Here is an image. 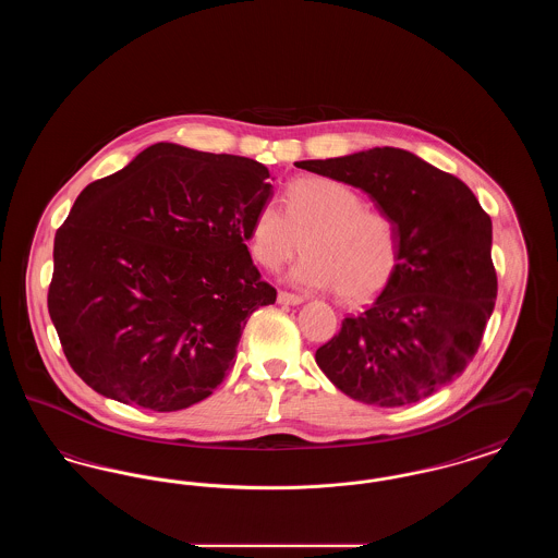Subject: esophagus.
Masks as SVG:
<instances>
[{
  "label": "esophagus",
  "instance_id": "esophagus-1",
  "mask_svg": "<svg viewBox=\"0 0 558 558\" xmlns=\"http://www.w3.org/2000/svg\"><path fill=\"white\" fill-rule=\"evenodd\" d=\"M278 303L299 305V303H303V296H301V294H294V292L280 291L278 292Z\"/></svg>",
  "mask_w": 558,
  "mask_h": 558
}]
</instances>
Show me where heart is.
Masks as SVG:
<instances>
[{
	"mask_svg": "<svg viewBox=\"0 0 558 558\" xmlns=\"http://www.w3.org/2000/svg\"><path fill=\"white\" fill-rule=\"evenodd\" d=\"M284 209L264 203L248 223L253 259L276 271L303 248L292 267V284L312 291H339L347 303H364L383 291L401 259L398 221L368 209L360 192L332 178H299L284 196Z\"/></svg>",
	"mask_w": 558,
	"mask_h": 558,
	"instance_id": "obj_1",
	"label": "heart"
}]
</instances>
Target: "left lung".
<instances>
[{"mask_svg":"<svg viewBox=\"0 0 558 558\" xmlns=\"http://www.w3.org/2000/svg\"><path fill=\"white\" fill-rule=\"evenodd\" d=\"M299 167L368 192L401 236L391 282L319 347V371L362 403L396 408L428 398L473 362L494 312L489 215L462 180L401 148Z\"/></svg>","mask_w":558,"mask_h":558,"instance_id":"1","label":"left lung"}]
</instances>
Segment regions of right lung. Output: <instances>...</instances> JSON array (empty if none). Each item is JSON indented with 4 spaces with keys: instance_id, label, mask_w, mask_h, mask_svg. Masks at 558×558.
<instances>
[{
    "instance_id": "right-lung-1",
    "label": "right lung",
    "mask_w": 558,
    "mask_h": 558,
    "mask_svg": "<svg viewBox=\"0 0 558 558\" xmlns=\"http://www.w3.org/2000/svg\"><path fill=\"white\" fill-rule=\"evenodd\" d=\"M269 196L266 165L175 144L85 187L56 232L48 291L81 380L153 412L209 398L246 319L276 301L246 246Z\"/></svg>"
}]
</instances>
